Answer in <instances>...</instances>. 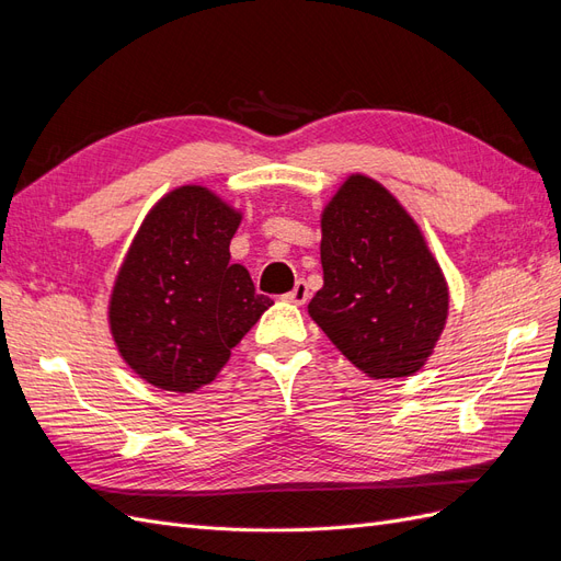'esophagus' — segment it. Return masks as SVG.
<instances>
[{"instance_id": "obj_1", "label": "esophagus", "mask_w": 561, "mask_h": 561, "mask_svg": "<svg viewBox=\"0 0 561 561\" xmlns=\"http://www.w3.org/2000/svg\"><path fill=\"white\" fill-rule=\"evenodd\" d=\"M309 297H311V293H309V285H307V280H297L295 283V287H293V293H287L285 295V299L287 301H293V304H307L309 301Z\"/></svg>"}]
</instances>
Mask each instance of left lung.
<instances>
[{
  "label": "left lung",
  "instance_id": "obj_1",
  "mask_svg": "<svg viewBox=\"0 0 561 561\" xmlns=\"http://www.w3.org/2000/svg\"><path fill=\"white\" fill-rule=\"evenodd\" d=\"M322 287L309 316L371 379L426 365L449 311L443 268L383 184L351 175L322 210Z\"/></svg>",
  "mask_w": 561,
  "mask_h": 561
}]
</instances>
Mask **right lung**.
<instances>
[{"instance_id":"right-lung-1","label":"right lung","mask_w":561,"mask_h":561,"mask_svg":"<svg viewBox=\"0 0 561 561\" xmlns=\"http://www.w3.org/2000/svg\"><path fill=\"white\" fill-rule=\"evenodd\" d=\"M241 213L206 186L165 194L135 233L110 299V330L147 383L194 393L271 307L248 268L231 264Z\"/></svg>"}]
</instances>
